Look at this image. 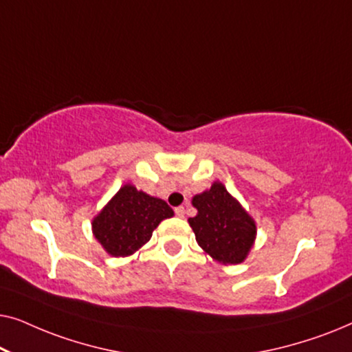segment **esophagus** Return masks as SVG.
Segmentation results:
<instances>
[{"mask_svg": "<svg viewBox=\"0 0 352 352\" xmlns=\"http://www.w3.org/2000/svg\"><path fill=\"white\" fill-rule=\"evenodd\" d=\"M175 213H176V216H179V218H184V214H186L184 206H177V208H175Z\"/></svg>", "mask_w": 352, "mask_h": 352, "instance_id": "1", "label": "esophagus"}]
</instances>
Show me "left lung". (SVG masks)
I'll return each instance as SVG.
<instances>
[{
    "label": "left lung",
    "instance_id": "left-lung-1",
    "mask_svg": "<svg viewBox=\"0 0 352 352\" xmlns=\"http://www.w3.org/2000/svg\"><path fill=\"white\" fill-rule=\"evenodd\" d=\"M197 216L189 218L197 242L211 258L224 264H239L253 247L256 226L221 182L194 197Z\"/></svg>",
    "mask_w": 352,
    "mask_h": 352
}]
</instances>
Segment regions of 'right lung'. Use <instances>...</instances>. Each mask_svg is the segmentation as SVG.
Masks as SVG:
<instances>
[{"mask_svg":"<svg viewBox=\"0 0 352 352\" xmlns=\"http://www.w3.org/2000/svg\"><path fill=\"white\" fill-rule=\"evenodd\" d=\"M173 214L166 201L128 184L96 216L93 230L105 252L112 256H128L147 243L153 229Z\"/></svg>","mask_w":352,"mask_h":352,"instance_id":"right-lung-1","label":"right lung"}]
</instances>
